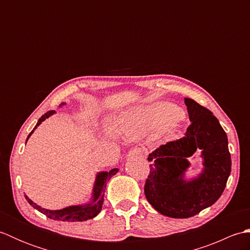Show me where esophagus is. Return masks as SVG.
Instances as JSON below:
<instances>
[{
	"instance_id": "esophagus-1",
	"label": "esophagus",
	"mask_w": 250,
	"mask_h": 250,
	"mask_svg": "<svg viewBox=\"0 0 250 250\" xmlns=\"http://www.w3.org/2000/svg\"><path fill=\"white\" fill-rule=\"evenodd\" d=\"M145 148H143V147H134V148H132V149L129 151V156H131V157H134V156H139V157H141V156H144L145 155Z\"/></svg>"
}]
</instances>
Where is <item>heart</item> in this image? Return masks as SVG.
Instances as JSON below:
<instances>
[{"label":"heart","instance_id":"obj_1","mask_svg":"<svg viewBox=\"0 0 250 250\" xmlns=\"http://www.w3.org/2000/svg\"><path fill=\"white\" fill-rule=\"evenodd\" d=\"M182 118V116L178 117V108L176 106L168 103H160L136 113L133 116V121L142 131L157 129L166 124L164 126L168 132H171L174 125Z\"/></svg>","mask_w":250,"mask_h":250}]
</instances>
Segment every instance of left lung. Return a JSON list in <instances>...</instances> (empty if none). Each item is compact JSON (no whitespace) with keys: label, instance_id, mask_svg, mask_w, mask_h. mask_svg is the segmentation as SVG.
I'll use <instances>...</instances> for the list:
<instances>
[{"label":"left lung","instance_id":"obj_1","mask_svg":"<svg viewBox=\"0 0 250 250\" xmlns=\"http://www.w3.org/2000/svg\"><path fill=\"white\" fill-rule=\"evenodd\" d=\"M191 124L184 137L167 142L151 152L148 161L149 174L144 192L147 201L159 213L171 218H189L213 205L224 192L231 172L228 137L213 113L185 99ZM196 150H202L205 171L191 182L182 175L187 159Z\"/></svg>","mask_w":250,"mask_h":250}]
</instances>
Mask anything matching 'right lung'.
Instances as JSON below:
<instances>
[{
  "instance_id": "1",
  "label": "right lung",
  "mask_w": 250,
  "mask_h": 250,
  "mask_svg": "<svg viewBox=\"0 0 250 250\" xmlns=\"http://www.w3.org/2000/svg\"><path fill=\"white\" fill-rule=\"evenodd\" d=\"M54 113H55V110H49V111H47L46 114L42 116L39 122L36 124L35 128L32 130V132L29 134L28 139L31 136V134L33 133V131L37 128V126L42 124V121H44L46 118H48V117ZM28 139H26V141H28ZM117 172H118V169L113 168V169H110L109 172H102L98 175L97 180H95L94 190H93V192H94L93 193V202L88 205L70 206V207H66V208H63L60 210H48V209L42 208L41 206L33 203V202H32L26 195H25V199L28 200L30 205L33 206L35 209L41 211V213H43L50 219L61 220V221H86L88 219L94 218V217L100 213V210L102 209L106 185H107V182L110 179V177L114 176Z\"/></svg>"
}]
</instances>
